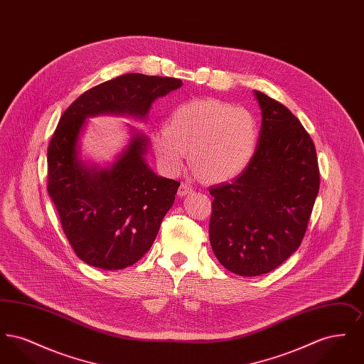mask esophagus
<instances>
[{
	"label": "esophagus",
	"instance_id": "34e87169",
	"mask_svg": "<svg viewBox=\"0 0 364 364\" xmlns=\"http://www.w3.org/2000/svg\"><path fill=\"white\" fill-rule=\"evenodd\" d=\"M193 192V187L188 184V183H181V186L178 187V191H177V195L178 196H186V195H188V193H192Z\"/></svg>",
	"mask_w": 364,
	"mask_h": 364
}]
</instances>
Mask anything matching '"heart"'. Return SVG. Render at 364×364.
<instances>
[{
	"instance_id": "b5f03b06",
	"label": "heart",
	"mask_w": 364,
	"mask_h": 364,
	"mask_svg": "<svg viewBox=\"0 0 364 364\" xmlns=\"http://www.w3.org/2000/svg\"><path fill=\"white\" fill-rule=\"evenodd\" d=\"M258 122L251 112L213 98L177 105L165 129L151 132V147L168 172H178L190 151L195 173L208 183L242 174L255 154Z\"/></svg>"
}]
</instances>
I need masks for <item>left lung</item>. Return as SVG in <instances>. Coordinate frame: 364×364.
<instances>
[{"mask_svg": "<svg viewBox=\"0 0 364 364\" xmlns=\"http://www.w3.org/2000/svg\"><path fill=\"white\" fill-rule=\"evenodd\" d=\"M262 113L255 154L232 183L210 188L214 255L229 272L254 277L299 248L319 191L310 135L282 104L254 91Z\"/></svg>", "mask_w": 364, "mask_h": 364, "instance_id": "obj_1", "label": "left lung"}]
</instances>
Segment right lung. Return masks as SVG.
<instances>
[{"instance_id":"1","label":"right lung","mask_w":364,"mask_h":364,"mask_svg":"<svg viewBox=\"0 0 364 364\" xmlns=\"http://www.w3.org/2000/svg\"><path fill=\"white\" fill-rule=\"evenodd\" d=\"M181 86L176 77L127 73L90 88L61 116L48 149V192L75 254L87 264L120 270L136 263L156 240L180 186L150 169L149 139L134 127L112 165L87 164L79 144L87 119L146 120L156 98Z\"/></svg>"}]
</instances>
